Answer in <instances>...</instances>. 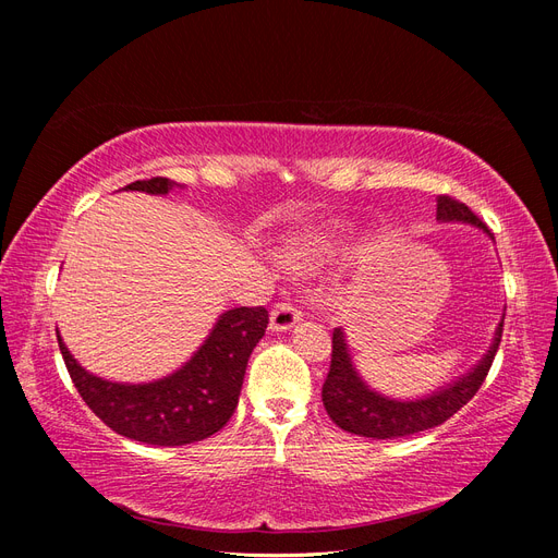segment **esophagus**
Segmentation results:
<instances>
[{"label":"esophagus","mask_w":558,"mask_h":558,"mask_svg":"<svg viewBox=\"0 0 558 558\" xmlns=\"http://www.w3.org/2000/svg\"><path fill=\"white\" fill-rule=\"evenodd\" d=\"M302 318V310L291 300H281L275 305L272 314H269V328L275 332H286L291 330L298 320Z\"/></svg>","instance_id":"obj_1"}]
</instances>
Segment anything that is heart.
<instances>
[{
    "instance_id": "obj_1",
    "label": "heart",
    "mask_w": 558,
    "mask_h": 558,
    "mask_svg": "<svg viewBox=\"0 0 558 558\" xmlns=\"http://www.w3.org/2000/svg\"><path fill=\"white\" fill-rule=\"evenodd\" d=\"M335 238H337L335 226L302 230V232L293 234L289 244H286V256L300 265H310V263L318 260L320 256H326V251L330 248Z\"/></svg>"
}]
</instances>
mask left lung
<instances>
[{
  "instance_id": "left-lung-1",
  "label": "left lung",
  "mask_w": 558,
  "mask_h": 558,
  "mask_svg": "<svg viewBox=\"0 0 558 558\" xmlns=\"http://www.w3.org/2000/svg\"><path fill=\"white\" fill-rule=\"evenodd\" d=\"M437 221L470 223L475 228H482L488 238H492V230L470 211V207H465L463 202L449 195L437 197ZM500 337L502 324H498L494 342L484 353V359L463 377L442 386L440 391L416 400H396L373 391V388L361 379L356 367L351 363L344 330L335 328L330 369L324 381V391H320L324 408L342 430L363 437H375V440H393V437L414 435L440 426L480 391V386L484 384L488 369H492V363L496 359Z\"/></svg>"
}]
</instances>
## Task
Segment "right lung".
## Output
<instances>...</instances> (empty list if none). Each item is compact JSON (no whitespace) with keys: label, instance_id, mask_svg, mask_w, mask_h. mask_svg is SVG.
Here are the masks:
<instances>
[{"label":"right lung","instance_id":"add662e5","mask_svg":"<svg viewBox=\"0 0 558 558\" xmlns=\"http://www.w3.org/2000/svg\"><path fill=\"white\" fill-rule=\"evenodd\" d=\"M174 185L179 183L154 177L134 181L123 191L167 195ZM267 324L265 307L228 310L218 316L205 344L189 363L148 384H118L95 377L78 365L60 332L58 344L76 391L111 430L146 445L181 447L207 440L228 424L240 402L248 356L263 340Z\"/></svg>","mask_w":558,"mask_h":558}]
</instances>
